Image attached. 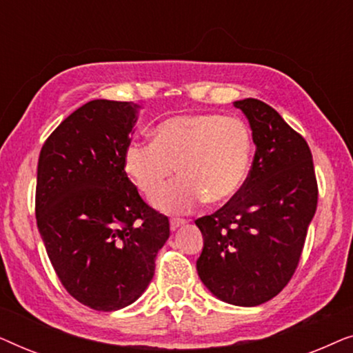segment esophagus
Here are the masks:
<instances>
[{
	"mask_svg": "<svg viewBox=\"0 0 353 353\" xmlns=\"http://www.w3.org/2000/svg\"><path fill=\"white\" fill-rule=\"evenodd\" d=\"M185 223H186V221L183 220V219H172V220H170V228H172L173 231H175V230L180 228V226L185 225Z\"/></svg>",
	"mask_w": 353,
	"mask_h": 353,
	"instance_id": "obj_1",
	"label": "esophagus"
}]
</instances>
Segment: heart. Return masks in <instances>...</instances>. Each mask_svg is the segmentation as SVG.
<instances>
[{"label":"heart","instance_id":"1","mask_svg":"<svg viewBox=\"0 0 353 353\" xmlns=\"http://www.w3.org/2000/svg\"><path fill=\"white\" fill-rule=\"evenodd\" d=\"M252 156L244 122L216 114L172 115L154 128V141H132L123 167L138 190L152 199L173 173L175 183L156 197L165 212H190L204 202L221 204L241 190Z\"/></svg>","mask_w":353,"mask_h":353}]
</instances>
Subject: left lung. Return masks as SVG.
I'll list each match as a JSON object with an SVG mask.
<instances>
[{
  "instance_id": "left-lung-1",
  "label": "left lung",
  "mask_w": 353,
  "mask_h": 353,
  "mask_svg": "<svg viewBox=\"0 0 353 353\" xmlns=\"http://www.w3.org/2000/svg\"><path fill=\"white\" fill-rule=\"evenodd\" d=\"M255 151L241 190L212 215L196 220L204 236L197 273L220 301L254 307L286 288L315 215L318 185L312 151L273 108L248 98Z\"/></svg>"
}]
</instances>
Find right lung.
<instances>
[{"label":"right lung","instance_id":"right-lung-1","mask_svg":"<svg viewBox=\"0 0 353 353\" xmlns=\"http://www.w3.org/2000/svg\"><path fill=\"white\" fill-rule=\"evenodd\" d=\"M138 105L90 101L43 144L35 215L52 268L72 297L99 312L133 303L170 236L123 167Z\"/></svg>","mask_w":353,"mask_h":353}]
</instances>
